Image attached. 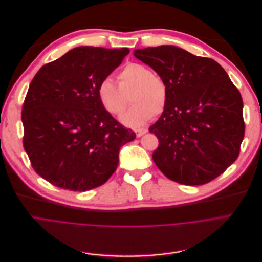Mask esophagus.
Masks as SVG:
<instances>
[{
  "label": "esophagus",
  "instance_id": "obj_1",
  "mask_svg": "<svg viewBox=\"0 0 262 262\" xmlns=\"http://www.w3.org/2000/svg\"><path fill=\"white\" fill-rule=\"evenodd\" d=\"M134 132H135V134H136L137 137H140V136H142L144 133L147 132V129H146V128H139V129H135Z\"/></svg>",
  "mask_w": 262,
  "mask_h": 262
}]
</instances>
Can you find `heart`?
I'll use <instances>...</instances> for the list:
<instances>
[{
  "label": "heart",
  "mask_w": 262,
  "mask_h": 262,
  "mask_svg": "<svg viewBox=\"0 0 262 262\" xmlns=\"http://www.w3.org/2000/svg\"><path fill=\"white\" fill-rule=\"evenodd\" d=\"M119 83L111 77L103 78L97 88L101 105L112 115L121 114L128 103V96L133 105L122 116L126 126L137 128L161 114L167 103L168 88L164 79L140 63L125 65L118 75Z\"/></svg>",
  "instance_id": "b5f03b06"
}]
</instances>
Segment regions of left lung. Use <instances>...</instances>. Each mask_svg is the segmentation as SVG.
<instances>
[{
	"label": "left lung",
	"mask_w": 262,
	"mask_h": 262,
	"mask_svg": "<svg viewBox=\"0 0 262 262\" xmlns=\"http://www.w3.org/2000/svg\"><path fill=\"white\" fill-rule=\"evenodd\" d=\"M134 56L168 88L164 112L148 129L159 140L157 167L187 186L218 178L236 160L245 135L243 99L226 71L171 45L135 49Z\"/></svg>",
	"instance_id": "obj_1"
}]
</instances>
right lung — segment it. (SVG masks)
<instances>
[{
	"instance_id": "add662e5",
	"label": "right lung",
	"mask_w": 262,
	"mask_h": 262,
	"mask_svg": "<svg viewBox=\"0 0 262 262\" xmlns=\"http://www.w3.org/2000/svg\"><path fill=\"white\" fill-rule=\"evenodd\" d=\"M129 51L76 47L33 78L21 111L23 143L34 170L51 185L78 192L103 185L119 165L121 146L136 137L97 94Z\"/></svg>"
}]
</instances>
